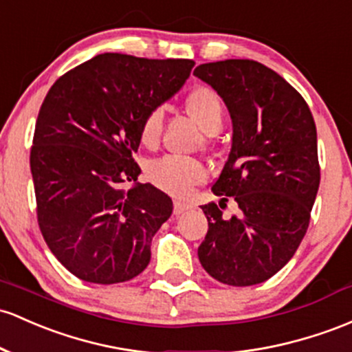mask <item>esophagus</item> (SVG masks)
I'll return each instance as SVG.
<instances>
[{
  "mask_svg": "<svg viewBox=\"0 0 352 352\" xmlns=\"http://www.w3.org/2000/svg\"><path fill=\"white\" fill-rule=\"evenodd\" d=\"M190 208H192L190 204L184 202V200H175V202H173V214L175 215L184 214V212L190 210Z\"/></svg>",
  "mask_w": 352,
  "mask_h": 352,
  "instance_id": "1",
  "label": "esophagus"
}]
</instances>
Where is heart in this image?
<instances>
[{
    "instance_id": "obj_1",
    "label": "heart",
    "mask_w": 352,
    "mask_h": 352,
    "mask_svg": "<svg viewBox=\"0 0 352 352\" xmlns=\"http://www.w3.org/2000/svg\"><path fill=\"white\" fill-rule=\"evenodd\" d=\"M185 110L207 133H215L222 125L223 108L219 95L207 87L192 90L185 98ZM162 117L160 110H152L140 123V140L146 146H153L160 138ZM148 177L153 184L175 195L190 194L195 184L206 179V168L194 158L164 157L150 164Z\"/></svg>"
}]
</instances>
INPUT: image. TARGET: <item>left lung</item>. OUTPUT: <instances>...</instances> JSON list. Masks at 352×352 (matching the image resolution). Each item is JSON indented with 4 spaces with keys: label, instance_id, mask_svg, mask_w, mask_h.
Returning <instances> with one entry per match:
<instances>
[{
    "label": "left lung",
    "instance_id": "1",
    "mask_svg": "<svg viewBox=\"0 0 352 352\" xmlns=\"http://www.w3.org/2000/svg\"><path fill=\"white\" fill-rule=\"evenodd\" d=\"M194 75L232 120L229 158L212 185L222 199L200 206L208 230L199 261L222 284H261L291 261L309 227L320 180L314 118L296 88L258 61L204 63ZM227 196L237 216L221 215Z\"/></svg>",
    "mask_w": 352,
    "mask_h": 352
}]
</instances>
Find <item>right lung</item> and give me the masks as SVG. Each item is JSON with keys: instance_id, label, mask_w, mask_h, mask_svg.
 <instances>
[{"instance_id": "obj_1", "label": "right lung", "mask_w": 352, "mask_h": 352, "mask_svg": "<svg viewBox=\"0 0 352 352\" xmlns=\"http://www.w3.org/2000/svg\"><path fill=\"white\" fill-rule=\"evenodd\" d=\"M192 60L103 53L65 73L38 113L30 155L38 223L50 250L85 283L144 272L172 199L138 184L140 123L190 76ZM132 182L123 191L121 185Z\"/></svg>"}]
</instances>
